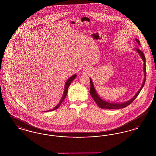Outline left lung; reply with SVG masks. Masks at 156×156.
<instances>
[{"mask_svg":"<svg viewBox=\"0 0 156 156\" xmlns=\"http://www.w3.org/2000/svg\"><path fill=\"white\" fill-rule=\"evenodd\" d=\"M136 41L137 42V43L139 44H140V41L137 39L135 38ZM136 51L138 52L139 54V55H140L141 58L143 59V61H144V80L143 81V85L140 88V89H139V90L137 92V93L136 94V95L132 98L131 99L130 101L126 102H124L122 104H113V103H109L108 102H106L104 100H102V99L100 98V97L98 96V95L97 94L96 92V90L95 89V88L94 87V84L92 82L91 79H90V94L91 97H92V98L94 99V100L95 101V102L97 103V105L102 109H120V108H124L126 106H127L128 105H129L130 104H132L134 100L137 98L138 96V95L139 94V93L140 92L141 89L143 88L145 82H146V58L145 56L143 54V52L141 51L139 49H136Z\"/></svg>","mask_w":156,"mask_h":156,"instance_id":"1","label":"left lung"}]
</instances>
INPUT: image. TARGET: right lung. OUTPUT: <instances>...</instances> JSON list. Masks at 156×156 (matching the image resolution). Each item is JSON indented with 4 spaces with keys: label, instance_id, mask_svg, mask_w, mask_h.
Segmentation results:
<instances>
[{
    "label": "right lung",
    "instance_id": "right-lung-1",
    "mask_svg": "<svg viewBox=\"0 0 156 156\" xmlns=\"http://www.w3.org/2000/svg\"><path fill=\"white\" fill-rule=\"evenodd\" d=\"M76 75L74 74V75H73L72 76H71V77H70L68 80H67V81L66 82V84H65V89H64V94H63V95H62V98H61V101H60L59 104H58V105H57L54 108H53V109H51V110L47 111V112L54 111V110H55V109H57V108H59L60 105H61V103L63 102V101L64 100V99L66 98V97L67 96V92H68V87H69V85L71 84V83L72 82V81L74 80L75 78L76 77Z\"/></svg>",
    "mask_w": 156,
    "mask_h": 156
}]
</instances>
